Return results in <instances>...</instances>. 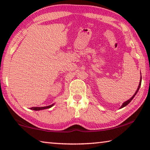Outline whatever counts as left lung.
I'll list each match as a JSON object with an SVG mask.
<instances>
[{"mask_svg": "<svg viewBox=\"0 0 150 150\" xmlns=\"http://www.w3.org/2000/svg\"><path fill=\"white\" fill-rule=\"evenodd\" d=\"M141 83H142V76H141V78H140V81H139V86H138V88H137V91H136V93H135V94H134V95H133V96L131 98H130V99H129L128 100H127V101H126V102H124L123 104H122V105L121 106V107H120V108H123V107H124V106H126V105H128L129 103H130V102H131V100L133 99L134 98V96H135V95H136L137 94V93H138V91H139V87H140V86H141Z\"/></svg>", "mask_w": 150, "mask_h": 150, "instance_id": "obj_1", "label": "left lung"}]
</instances>
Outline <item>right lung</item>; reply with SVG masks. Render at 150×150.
<instances>
[{"label":"right lung","instance_id":"1","mask_svg":"<svg viewBox=\"0 0 150 150\" xmlns=\"http://www.w3.org/2000/svg\"><path fill=\"white\" fill-rule=\"evenodd\" d=\"M54 105V104L52 105H50V106H44V107H32L30 109H32V110H43V109H47V108H50L52 107V106Z\"/></svg>","mask_w":150,"mask_h":150}]
</instances>
